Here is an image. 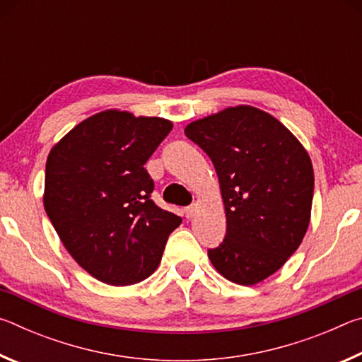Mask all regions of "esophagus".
Here are the masks:
<instances>
[{
  "label": "esophagus",
  "instance_id": "34e87169",
  "mask_svg": "<svg viewBox=\"0 0 362 362\" xmlns=\"http://www.w3.org/2000/svg\"><path fill=\"white\" fill-rule=\"evenodd\" d=\"M196 211H198V206H196V204L185 207V217H187V218H192V217H194Z\"/></svg>",
  "mask_w": 362,
  "mask_h": 362
}]
</instances>
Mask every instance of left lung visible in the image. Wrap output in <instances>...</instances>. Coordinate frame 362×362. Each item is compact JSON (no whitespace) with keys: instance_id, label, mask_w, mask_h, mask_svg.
<instances>
[{"instance_id":"left-lung-1","label":"left lung","mask_w":362,"mask_h":362,"mask_svg":"<svg viewBox=\"0 0 362 362\" xmlns=\"http://www.w3.org/2000/svg\"><path fill=\"white\" fill-rule=\"evenodd\" d=\"M185 136L217 170L226 235L207 250L231 283L254 286L298 249L310 225L313 164L303 145L267 112L238 105L193 121Z\"/></svg>"}]
</instances>
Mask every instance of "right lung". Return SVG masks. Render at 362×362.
<instances>
[{
  "instance_id": "right-lung-1",
  "label": "right lung",
  "mask_w": 362,
  "mask_h": 362,
  "mask_svg": "<svg viewBox=\"0 0 362 362\" xmlns=\"http://www.w3.org/2000/svg\"><path fill=\"white\" fill-rule=\"evenodd\" d=\"M170 129L164 118L105 110L49 151L47 217L78 265L102 283L127 286L148 278L182 223L150 199L155 183L144 168Z\"/></svg>"
}]
</instances>
